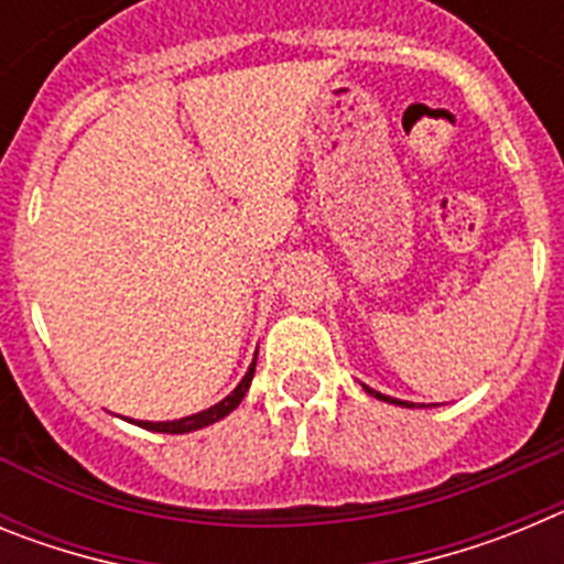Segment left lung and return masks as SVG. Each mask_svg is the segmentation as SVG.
Returning <instances> with one entry per match:
<instances>
[{
  "label": "left lung",
  "instance_id": "1",
  "mask_svg": "<svg viewBox=\"0 0 564 564\" xmlns=\"http://www.w3.org/2000/svg\"><path fill=\"white\" fill-rule=\"evenodd\" d=\"M364 390L370 392V395H376V398H378V401H387V403H398V406H415V403H410V401H398V398H390V395H381V392L370 390V387H364Z\"/></svg>",
  "mask_w": 564,
  "mask_h": 564
}]
</instances>
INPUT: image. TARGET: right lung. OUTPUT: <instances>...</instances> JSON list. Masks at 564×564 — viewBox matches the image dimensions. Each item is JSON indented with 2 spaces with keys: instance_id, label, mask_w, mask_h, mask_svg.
<instances>
[{
  "instance_id": "right-lung-1",
  "label": "right lung",
  "mask_w": 564,
  "mask_h": 564,
  "mask_svg": "<svg viewBox=\"0 0 564 564\" xmlns=\"http://www.w3.org/2000/svg\"><path fill=\"white\" fill-rule=\"evenodd\" d=\"M253 370H257V356H253L251 367H248V372H246V378L237 383V390H234L231 395L223 398L220 403H214V406H208V410L197 412V415L181 417V421H132V423H138V426H143V430H149V432H166V435H183V432L203 430V426H208V423H217L220 417H226L228 412L237 410L239 401L246 398L248 387H251Z\"/></svg>"
}]
</instances>
